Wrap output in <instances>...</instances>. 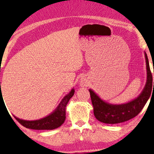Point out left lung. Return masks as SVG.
<instances>
[{
  "label": "left lung",
  "instance_id": "1",
  "mask_svg": "<svg viewBox=\"0 0 154 154\" xmlns=\"http://www.w3.org/2000/svg\"><path fill=\"white\" fill-rule=\"evenodd\" d=\"M145 54L147 72V80L145 89L138 98L123 105H110L99 98L94 92L89 89L94 113L97 120L106 124H117L127 121L134 118L143 109L151 96L153 88V78L150 70L147 56Z\"/></svg>",
  "mask_w": 154,
  "mask_h": 154
}]
</instances>
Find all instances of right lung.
<instances>
[{
	"label": "right lung",
	"mask_w": 154,
	"mask_h": 154,
	"mask_svg": "<svg viewBox=\"0 0 154 154\" xmlns=\"http://www.w3.org/2000/svg\"><path fill=\"white\" fill-rule=\"evenodd\" d=\"M74 89H73L67 96H65L60 105L55 112H53L51 114L49 115L42 119L38 120H21L19 118L14 116L16 120L23 125V127L28 129H36V130H51L56 129L61 126L63 124L65 120V107L67 104L69 102V99L74 96Z\"/></svg>",
	"instance_id": "obj_1"
}]
</instances>
